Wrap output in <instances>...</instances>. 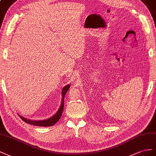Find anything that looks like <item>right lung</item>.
Segmentation results:
<instances>
[{
    "instance_id": "1",
    "label": "right lung",
    "mask_w": 156,
    "mask_h": 156,
    "mask_svg": "<svg viewBox=\"0 0 156 156\" xmlns=\"http://www.w3.org/2000/svg\"><path fill=\"white\" fill-rule=\"evenodd\" d=\"M70 85L65 86L63 88V90H62V99H61V104L60 107L58 110V111L56 112V114L53 115L52 117L46 119H44V120H39V121H35V120H30L29 119L25 118L24 117L21 116V115H19L20 117L23 120V121L25 123H27L29 124H31V125H34V126H41V127H50L52 126L55 124L57 122L59 121V119L61 118V116L62 115V112L63 111V107H64V99H65V96L66 95V92L69 90V89L70 88Z\"/></svg>"
}]
</instances>
